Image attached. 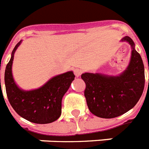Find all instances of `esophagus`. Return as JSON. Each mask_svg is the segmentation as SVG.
Instances as JSON below:
<instances>
[{"label": "esophagus", "instance_id": "34e87169", "mask_svg": "<svg viewBox=\"0 0 149 149\" xmlns=\"http://www.w3.org/2000/svg\"><path fill=\"white\" fill-rule=\"evenodd\" d=\"M74 74H75V76L78 78V77H79V76L81 75L82 74V70L81 69H79V68H75L74 70Z\"/></svg>", "mask_w": 149, "mask_h": 149}]
</instances>
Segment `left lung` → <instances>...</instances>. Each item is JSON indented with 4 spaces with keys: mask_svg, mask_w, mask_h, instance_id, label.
Instances as JSON below:
<instances>
[{
    "mask_svg": "<svg viewBox=\"0 0 149 149\" xmlns=\"http://www.w3.org/2000/svg\"><path fill=\"white\" fill-rule=\"evenodd\" d=\"M132 47L128 68L118 76L99 73H84L81 78L86 84L84 97L89 110L102 118H112L132 109L140 99L145 87V68L141 55L135 49V43L128 36Z\"/></svg>",
    "mask_w": 149,
    "mask_h": 149,
    "instance_id": "8db88e82",
    "label": "left lung"
}]
</instances>
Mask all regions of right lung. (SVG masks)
<instances>
[{"instance_id":"add662e5","label":"right lung","mask_w":149,"mask_h":149,"mask_svg":"<svg viewBox=\"0 0 149 149\" xmlns=\"http://www.w3.org/2000/svg\"><path fill=\"white\" fill-rule=\"evenodd\" d=\"M21 41L14 47L4 73L6 93L14 110L21 117L36 124L52 123L61 114V100L74 79L72 71L57 75L42 87L24 91L15 84L12 75L14 54ZM1 86V79H0Z\"/></svg>"}]
</instances>
